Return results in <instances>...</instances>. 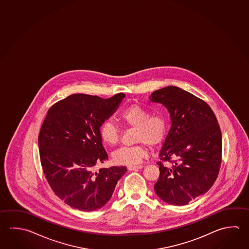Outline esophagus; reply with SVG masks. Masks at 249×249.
Listing matches in <instances>:
<instances>
[{
  "mask_svg": "<svg viewBox=\"0 0 249 249\" xmlns=\"http://www.w3.org/2000/svg\"><path fill=\"white\" fill-rule=\"evenodd\" d=\"M143 167V165H129L127 166V170H140Z\"/></svg>",
  "mask_w": 249,
  "mask_h": 249,
  "instance_id": "34e87169",
  "label": "esophagus"
}]
</instances>
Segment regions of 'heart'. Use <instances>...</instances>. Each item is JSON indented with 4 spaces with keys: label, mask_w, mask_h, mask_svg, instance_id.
Segmentation results:
<instances>
[{
    "label": "heart",
    "mask_w": 249,
    "mask_h": 249,
    "mask_svg": "<svg viewBox=\"0 0 249 249\" xmlns=\"http://www.w3.org/2000/svg\"><path fill=\"white\" fill-rule=\"evenodd\" d=\"M120 121L125 126L135 127V146L123 147L113 154L114 161L118 164L135 165L148 156V144L151 148L159 147L168 133V121L162 113L149 114L148 109L139 105H131L119 114ZM100 135L103 142L115 146L121 140L118 127L109 120L100 127Z\"/></svg>",
    "instance_id": "heart-1"
}]
</instances>
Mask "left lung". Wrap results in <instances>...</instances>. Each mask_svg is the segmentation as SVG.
<instances>
[{"label":"left lung","instance_id":"8db88e82","mask_svg":"<svg viewBox=\"0 0 249 249\" xmlns=\"http://www.w3.org/2000/svg\"><path fill=\"white\" fill-rule=\"evenodd\" d=\"M149 100L164 106L171 119L157 161L155 192L168 204L187 205L208 192L218 178L222 157L218 121L205 101L177 87L157 90ZM166 161L170 167L163 165Z\"/></svg>","mask_w":249,"mask_h":249}]
</instances>
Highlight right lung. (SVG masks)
Segmentation results:
<instances>
[{
    "instance_id": "1",
    "label": "right lung",
    "mask_w": 249,
    "mask_h": 249,
    "mask_svg": "<svg viewBox=\"0 0 249 249\" xmlns=\"http://www.w3.org/2000/svg\"><path fill=\"white\" fill-rule=\"evenodd\" d=\"M124 93L102 99L75 93L50 107L38 135L40 161L54 193L73 208L91 212L109 201L125 166L96 170L108 160L100 127Z\"/></svg>"
}]
</instances>
